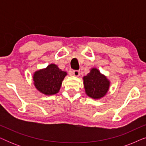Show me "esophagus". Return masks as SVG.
<instances>
[{
    "instance_id": "esophagus-1",
    "label": "esophagus",
    "mask_w": 146,
    "mask_h": 146,
    "mask_svg": "<svg viewBox=\"0 0 146 146\" xmlns=\"http://www.w3.org/2000/svg\"><path fill=\"white\" fill-rule=\"evenodd\" d=\"M72 74H74V76H78L80 75V71L79 70H73Z\"/></svg>"
}]
</instances>
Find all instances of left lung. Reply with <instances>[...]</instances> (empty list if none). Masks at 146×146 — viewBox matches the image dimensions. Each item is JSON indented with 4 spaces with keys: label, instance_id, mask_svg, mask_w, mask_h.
Here are the masks:
<instances>
[{
    "label": "left lung",
    "instance_id": "1",
    "mask_svg": "<svg viewBox=\"0 0 146 146\" xmlns=\"http://www.w3.org/2000/svg\"><path fill=\"white\" fill-rule=\"evenodd\" d=\"M83 80L86 93L92 98H101L109 89V80L96 68L92 69Z\"/></svg>",
    "mask_w": 146,
    "mask_h": 146
}]
</instances>
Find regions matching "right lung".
<instances>
[{"label":"right lung","instance_id":"right-lung-1","mask_svg":"<svg viewBox=\"0 0 146 146\" xmlns=\"http://www.w3.org/2000/svg\"><path fill=\"white\" fill-rule=\"evenodd\" d=\"M67 73L62 71L56 64H52L45 69L35 73L33 80L38 90L46 95H53L60 90L62 80Z\"/></svg>","mask_w":146,"mask_h":146}]
</instances>
